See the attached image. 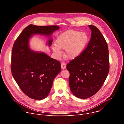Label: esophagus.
<instances>
[{
  "mask_svg": "<svg viewBox=\"0 0 124 124\" xmlns=\"http://www.w3.org/2000/svg\"><path fill=\"white\" fill-rule=\"evenodd\" d=\"M61 68H62V69H66V63H65L64 62H62L61 63Z\"/></svg>",
  "mask_w": 124,
  "mask_h": 124,
  "instance_id": "1",
  "label": "esophagus"
}]
</instances>
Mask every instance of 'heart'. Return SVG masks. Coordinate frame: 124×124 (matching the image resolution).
Here are the masks:
<instances>
[{
  "label": "heart",
  "mask_w": 124,
  "mask_h": 124,
  "mask_svg": "<svg viewBox=\"0 0 124 124\" xmlns=\"http://www.w3.org/2000/svg\"><path fill=\"white\" fill-rule=\"evenodd\" d=\"M88 41V36L86 33L69 30L61 34L57 38L56 45L52 46V49L60 55V49H66L67 56L70 58H74L81 54Z\"/></svg>",
  "instance_id": "obj_1"
}]
</instances>
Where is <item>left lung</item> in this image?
<instances>
[{
	"instance_id": "obj_1",
	"label": "left lung",
	"mask_w": 124,
	"mask_h": 124,
	"mask_svg": "<svg viewBox=\"0 0 124 124\" xmlns=\"http://www.w3.org/2000/svg\"><path fill=\"white\" fill-rule=\"evenodd\" d=\"M91 38L81 54L67 65L73 94L80 99L89 98L101 89L109 73L108 47L104 37L94 25H88Z\"/></svg>"
}]
</instances>
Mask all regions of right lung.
<instances>
[{"mask_svg": "<svg viewBox=\"0 0 124 124\" xmlns=\"http://www.w3.org/2000/svg\"><path fill=\"white\" fill-rule=\"evenodd\" d=\"M59 29L57 25L30 24L23 30L13 45L11 63L12 76L21 90L32 99L41 100L47 96L61 66L59 61L45 53L31 50L28 46L29 39L35 34L49 36ZM52 42V39L49 40L48 45Z\"/></svg>", "mask_w": 124, "mask_h": 124, "instance_id": "1", "label": "right lung"}]
</instances>
